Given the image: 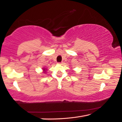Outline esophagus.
Returning <instances> with one entry per match:
<instances>
[{
  "label": "esophagus",
  "instance_id": "34e87169",
  "mask_svg": "<svg viewBox=\"0 0 122 122\" xmlns=\"http://www.w3.org/2000/svg\"><path fill=\"white\" fill-rule=\"evenodd\" d=\"M62 63H63V62H59L58 63L59 64H60V65H62Z\"/></svg>",
  "mask_w": 122,
  "mask_h": 122
}]
</instances>
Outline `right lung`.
<instances>
[{
	"mask_svg": "<svg viewBox=\"0 0 122 122\" xmlns=\"http://www.w3.org/2000/svg\"><path fill=\"white\" fill-rule=\"evenodd\" d=\"M42 70H43V73H44V74L46 73V71H47V69L46 68H45V67L42 68Z\"/></svg>",
	"mask_w": 122,
	"mask_h": 122,
	"instance_id": "obj_1",
	"label": "right lung"
}]
</instances>
